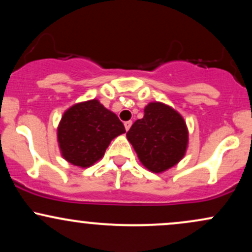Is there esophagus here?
Segmentation results:
<instances>
[{"instance_id": "esophagus-1", "label": "esophagus", "mask_w": 252, "mask_h": 252, "mask_svg": "<svg viewBox=\"0 0 252 252\" xmlns=\"http://www.w3.org/2000/svg\"><path fill=\"white\" fill-rule=\"evenodd\" d=\"M131 124H132L131 121H128V122H124V126H126V131H128V130L130 129V126H131Z\"/></svg>"}]
</instances>
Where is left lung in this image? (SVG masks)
<instances>
[{"label":"left lung","instance_id":"1","mask_svg":"<svg viewBox=\"0 0 252 252\" xmlns=\"http://www.w3.org/2000/svg\"><path fill=\"white\" fill-rule=\"evenodd\" d=\"M126 138L146 168L162 173L185 156L189 130L178 111L163 103L154 102L144 108L143 118L132 124Z\"/></svg>","mask_w":252,"mask_h":252}]
</instances>
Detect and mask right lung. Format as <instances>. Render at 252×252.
<instances>
[{
  "instance_id": "add662e5",
  "label": "right lung",
  "mask_w": 252,
  "mask_h": 252,
  "mask_svg": "<svg viewBox=\"0 0 252 252\" xmlns=\"http://www.w3.org/2000/svg\"><path fill=\"white\" fill-rule=\"evenodd\" d=\"M123 123L99 100L78 103L63 112L58 126L63 158L73 166L88 168L103 158L110 142L124 134Z\"/></svg>"
}]
</instances>
